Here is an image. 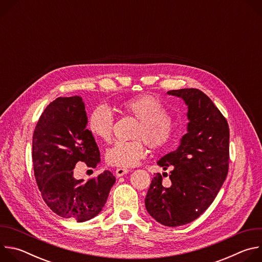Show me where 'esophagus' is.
I'll return each instance as SVG.
<instances>
[{
    "label": "esophagus",
    "instance_id": "1",
    "mask_svg": "<svg viewBox=\"0 0 262 262\" xmlns=\"http://www.w3.org/2000/svg\"><path fill=\"white\" fill-rule=\"evenodd\" d=\"M128 169H126V168H118V169H116V176L117 177H121V176H123L124 174H126V173H128Z\"/></svg>",
    "mask_w": 262,
    "mask_h": 262
}]
</instances>
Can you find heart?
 I'll return each instance as SVG.
<instances>
[{
  "label": "heart",
  "mask_w": 262,
  "mask_h": 262,
  "mask_svg": "<svg viewBox=\"0 0 262 262\" xmlns=\"http://www.w3.org/2000/svg\"><path fill=\"white\" fill-rule=\"evenodd\" d=\"M125 114L136 117L138 125L135 138L129 142H115L106 151V162L121 168L136 166L146 156L145 140L154 150H165L176 137V127L162 101L154 95H141L124 101L121 105ZM114 128V116L111 110L97 105L89 115L88 129L97 139L108 142ZM143 139L142 140L141 139Z\"/></svg>",
  "instance_id": "1"
}]
</instances>
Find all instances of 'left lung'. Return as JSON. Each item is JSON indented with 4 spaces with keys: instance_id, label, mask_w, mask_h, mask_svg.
<instances>
[{
    "instance_id": "obj_1",
    "label": "left lung",
    "mask_w": 262,
    "mask_h": 262,
    "mask_svg": "<svg viewBox=\"0 0 262 262\" xmlns=\"http://www.w3.org/2000/svg\"><path fill=\"white\" fill-rule=\"evenodd\" d=\"M188 105V133L175 151L158 165L171 168L169 186L157 173L149 188L145 206L155 220L177 227L199 217L212 203L225 181L229 167V126L211 99L199 89L167 92Z\"/></svg>"
}]
</instances>
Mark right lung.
Wrapping results in <instances>:
<instances>
[{"mask_svg": "<svg viewBox=\"0 0 262 262\" xmlns=\"http://www.w3.org/2000/svg\"><path fill=\"white\" fill-rule=\"evenodd\" d=\"M82 97H58L36 124L32 141L35 179L47 205L58 215L85 222L104 206L115 176L105 170L84 181L73 176L77 163L95 168L100 155Z\"/></svg>", "mask_w": 262, "mask_h": 262, "instance_id": "add662e5", "label": "right lung"}]
</instances>
